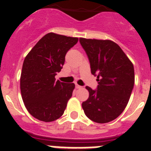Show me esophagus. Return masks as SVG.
<instances>
[{"instance_id":"34e87169","label":"esophagus","mask_w":151,"mask_h":151,"mask_svg":"<svg viewBox=\"0 0 151 151\" xmlns=\"http://www.w3.org/2000/svg\"><path fill=\"white\" fill-rule=\"evenodd\" d=\"M76 88L77 89H79V88H82V86L78 85V84H76Z\"/></svg>"}]
</instances>
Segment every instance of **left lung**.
<instances>
[{"label":"left lung","mask_w":151,"mask_h":151,"mask_svg":"<svg viewBox=\"0 0 151 151\" xmlns=\"http://www.w3.org/2000/svg\"><path fill=\"white\" fill-rule=\"evenodd\" d=\"M79 41L88 57L91 73L98 78L97 90L85 87L89 97L82 104L85 114L97 123L111 122L129 101L134 83L133 64L114 41L84 38Z\"/></svg>","instance_id":"obj_1"}]
</instances>
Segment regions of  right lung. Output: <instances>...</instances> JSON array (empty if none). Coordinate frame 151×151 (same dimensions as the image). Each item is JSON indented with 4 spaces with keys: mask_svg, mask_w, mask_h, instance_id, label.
<instances>
[{
    "mask_svg": "<svg viewBox=\"0 0 151 151\" xmlns=\"http://www.w3.org/2000/svg\"><path fill=\"white\" fill-rule=\"evenodd\" d=\"M78 38L50 32L38 41L24 60L20 90L26 109L33 117L53 122L63 114L72 97L74 83L56 81L69 49Z\"/></svg>",
    "mask_w": 151,
    "mask_h": 151,
    "instance_id": "add662e5",
    "label": "right lung"
}]
</instances>
